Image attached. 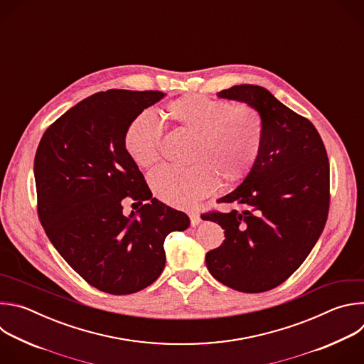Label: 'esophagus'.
I'll use <instances>...</instances> for the list:
<instances>
[{"label": "esophagus", "instance_id": "obj_1", "mask_svg": "<svg viewBox=\"0 0 364 364\" xmlns=\"http://www.w3.org/2000/svg\"><path fill=\"white\" fill-rule=\"evenodd\" d=\"M188 216H190V220H191V226L193 228H196V226H198L200 225V222H201V219H200V215L197 213V212H190L188 213Z\"/></svg>", "mask_w": 364, "mask_h": 364}]
</instances>
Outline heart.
Here are the masks:
<instances>
[{
    "mask_svg": "<svg viewBox=\"0 0 364 364\" xmlns=\"http://www.w3.org/2000/svg\"><path fill=\"white\" fill-rule=\"evenodd\" d=\"M164 112L193 141L187 152L188 167L163 166L149 174V187L160 200L190 207L212 194L218 180L223 186H235L250 173L264 139V121L253 107L188 93L167 103ZM124 146L142 168L159 161L161 129L149 112L129 122Z\"/></svg>",
    "mask_w": 364,
    "mask_h": 364,
    "instance_id": "obj_1",
    "label": "heart"
}]
</instances>
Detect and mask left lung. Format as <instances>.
<instances>
[{
    "mask_svg": "<svg viewBox=\"0 0 364 364\" xmlns=\"http://www.w3.org/2000/svg\"><path fill=\"white\" fill-rule=\"evenodd\" d=\"M222 99L253 107L264 121V139L245 180L219 198L245 210L204 215L225 230L205 265L223 285L240 292L269 291L289 278L317 243L327 220L330 166L314 125L268 89L236 85Z\"/></svg>",
    "mask_w": 364,
    "mask_h": 364,
    "instance_id": "1",
    "label": "left lung"
}]
</instances>
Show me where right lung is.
I'll use <instances>...</instances> for the list:
<instances>
[{"label":"right lung","mask_w":364,"mask_h":364,"mask_svg":"<svg viewBox=\"0 0 364 364\" xmlns=\"http://www.w3.org/2000/svg\"><path fill=\"white\" fill-rule=\"evenodd\" d=\"M164 96L95 93L51 125L36 152L40 222L65 261L103 292L127 295L151 285L166 265L167 235L190 226L186 213L152 197L124 146L129 122ZM127 196L139 209L129 217L122 212Z\"/></svg>","instance_id":"add662e5"}]
</instances>
